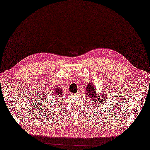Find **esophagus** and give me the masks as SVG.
Wrapping results in <instances>:
<instances>
[{
  "label": "esophagus",
  "mask_w": 150,
  "mask_h": 150,
  "mask_svg": "<svg viewBox=\"0 0 150 150\" xmlns=\"http://www.w3.org/2000/svg\"><path fill=\"white\" fill-rule=\"evenodd\" d=\"M77 94H78V93H73V95H74V96H76V95H77Z\"/></svg>",
  "instance_id": "34e87169"
}]
</instances>
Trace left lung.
I'll return each mask as SVG.
<instances>
[{"label":"left lung","mask_w":150,"mask_h":150,"mask_svg":"<svg viewBox=\"0 0 150 150\" xmlns=\"http://www.w3.org/2000/svg\"><path fill=\"white\" fill-rule=\"evenodd\" d=\"M86 91L85 92L86 96L87 97V98H89L90 99H91V100L92 102H95V104H97L96 106L99 107V105H102L104 104V103L106 101V96L105 95V93L104 92L103 96H100L101 95H99L96 92V88L94 86V85L92 84V82L88 83L87 84L86 87Z\"/></svg>","instance_id":"8db88e82"}]
</instances>
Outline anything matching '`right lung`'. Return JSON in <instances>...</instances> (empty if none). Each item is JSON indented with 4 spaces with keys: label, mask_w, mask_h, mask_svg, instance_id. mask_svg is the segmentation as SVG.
Masks as SVG:
<instances>
[{
    "label": "right lung",
    "mask_w": 150,
    "mask_h": 150,
    "mask_svg": "<svg viewBox=\"0 0 150 150\" xmlns=\"http://www.w3.org/2000/svg\"><path fill=\"white\" fill-rule=\"evenodd\" d=\"M54 96H56V98H58L59 99H60V98L63 96V91L62 90V88H60V87H56L54 90Z\"/></svg>",
    "instance_id": "obj_1"
}]
</instances>
